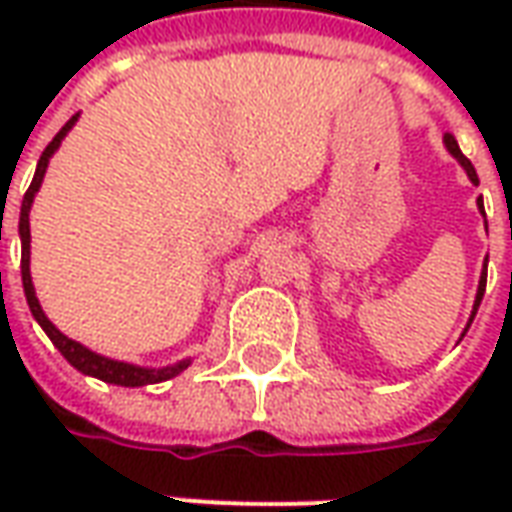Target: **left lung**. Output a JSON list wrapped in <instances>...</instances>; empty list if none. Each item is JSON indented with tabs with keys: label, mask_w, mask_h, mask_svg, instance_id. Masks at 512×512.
Masks as SVG:
<instances>
[{
	"label": "left lung",
	"mask_w": 512,
	"mask_h": 512,
	"mask_svg": "<svg viewBox=\"0 0 512 512\" xmlns=\"http://www.w3.org/2000/svg\"><path fill=\"white\" fill-rule=\"evenodd\" d=\"M444 145H447V150H450L452 156H455V158H458V161H461V167L466 169V175H469V180H472L474 186H477V183H480V180H477V172H474L472 161H469V158H466V156H463V153H461V147H458V142H455V136H452V134H444ZM480 211H483V200H480ZM483 216H485V213H483ZM485 277H488V274H485V268H483V277H480V288H477V299H474V312H472V318H469V323L474 321V315H477V307H480V301H483Z\"/></svg>",
	"instance_id": "left-lung-1"
}]
</instances>
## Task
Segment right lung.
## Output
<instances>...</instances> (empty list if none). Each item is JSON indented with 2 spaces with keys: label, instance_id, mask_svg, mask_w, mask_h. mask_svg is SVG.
<instances>
[{
  "label": "right lung",
  "instance_id": "add662e5",
  "mask_svg": "<svg viewBox=\"0 0 512 512\" xmlns=\"http://www.w3.org/2000/svg\"><path fill=\"white\" fill-rule=\"evenodd\" d=\"M76 123V117H71L65 126L60 128V134L54 136L49 142V147L43 150V156L38 161V169H35V178L29 183L27 194H24V202H21V219H18V233H21V282H24V293H27V304L32 315H35V321L43 326V332L49 334V340L57 348H60V354L71 362L76 370H82L84 376H95L106 381V384H117V386H145V384H158V381H167V378H175L178 373H183L189 362H178V365L172 367H161V370H147V367H136V365H126V362H115V359H106V356H98L93 351H87L84 345L73 343L71 337H65V334L54 326V323L46 318V312L40 310L38 296H35V288H32V277H29V208H32V200H35V194H38L40 183H43V175H46V167H49V158L51 153L60 147L62 136L71 131V126Z\"/></svg>",
  "mask_w": 512,
  "mask_h": 512
}]
</instances>
